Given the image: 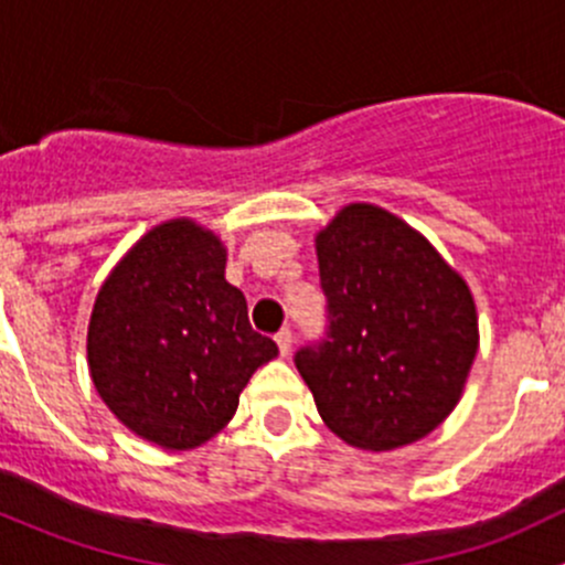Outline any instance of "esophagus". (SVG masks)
<instances>
[{
  "label": "esophagus",
  "mask_w": 565,
  "mask_h": 565,
  "mask_svg": "<svg viewBox=\"0 0 565 565\" xmlns=\"http://www.w3.org/2000/svg\"><path fill=\"white\" fill-rule=\"evenodd\" d=\"M276 344H278V352H281L284 358L289 355V352H292V330L289 328H281L276 333Z\"/></svg>",
  "instance_id": "esophagus-1"
}]
</instances>
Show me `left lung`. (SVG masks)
Wrapping results in <instances>:
<instances>
[{"label": "left lung", "mask_w": 565, "mask_h": 565, "mask_svg": "<svg viewBox=\"0 0 565 565\" xmlns=\"http://www.w3.org/2000/svg\"><path fill=\"white\" fill-rule=\"evenodd\" d=\"M322 339L295 352L330 431L363 451L420 440L457 407L478 350L472 295L404 221L350 204L317 235Z\"/></svg>", "instance_id": "left-lung-1"}]
</instances>
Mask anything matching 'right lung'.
I'll return each mask as SVG.
<instances>
[{
  "instance_id": "add662e5",
  "label": "right lung",
  "mask_w": 565,
  "mask_h": 565,
  "mask_svg": "<svg viewBox=\"0 0 565 565\" xmlns=\"http://www.w3.org/2000/svg\"><path fill=\"white\" fill-rule=\"evenodd\" d=\"M224 267L213 232L169 221L128 250L95 300V388L128 429L169 451L218 435L250 374L278 355L276 341L250 328Z\"/></svg>"
}]
</instances>
